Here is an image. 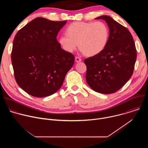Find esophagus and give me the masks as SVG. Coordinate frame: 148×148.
Here are the masks:
<instances>
[{
	"instance_id": "esophagus-1",
	"label": "esophagus",
	"mask_w": 148,
	"mask_h": 148,
	"mask_svg": "<svg viewBox=\"0 0 148 148\" xmlns=\"http://www.w3.org/2000/svg\"><path fill=\"white\" fill-rule=\"evenodd\" d=\"M75 61H76L77 62H80V61H81V58L80 57H77V56H76V57H75Z\"/></svg>"
}]
</instances>
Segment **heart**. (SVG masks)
Returning <instances> with one entry per match:
<instances>
[{
	"label": "heart",
	"instance_id": "heart-1",
	"mask_svg": "<svg viewBox=\"0 0 148 148\" xmlns=\"http://www.w3.org/2000/svg\"><path fill=\"white\" fill-rule=\"evenodd\" d=\"M67 34H62L58 43L63 50L73 52L78 43L81 51L87 56H95L107 46L110 30L107 25L100 21L95 22H75L66 29Z\"/></svg>",
	"mask_w": 148,
	"mask_h": 148
}]
</instances>
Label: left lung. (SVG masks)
<instances>
[{
    "label": "left lung",
    "mask_w": 148,
    "mask_h": 148,
    "mask_svg": "<svg viewBox=\"0 0 148 148\" xmlns=\"http://www.w3.org/2000/svg\"><path fill=\"white\" fill-rule=\"evenodd\" d=\"M108 24L110 36L107 46L99 54L84 60L86 78L89 86L101 94L121 89L131 77L136 60V50L130 32L112 17L101 16Z\"/></svg>",
    "instance_id": "obj_1"
}]
</instances>
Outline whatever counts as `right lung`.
Instances as JSON below:
<instances>
[{
    "label": "right lung",
    "mask_w": 148,
    "mask_h": 148,
    "mask_svg": "<svg viewBox=\"0 0 148 148\" xmlns=\"http://www.w3.org/2000/svg\"><path fill=\"white\" fill-rule=\"evenodd\" d=\"M66 23L38 17L16 33L11 54L14 75L18 86L29 95L54 94L73 66L74 56L61 49L56 38Z\"/></svg>",
    "instance_id": "1"
}]
</instances>
